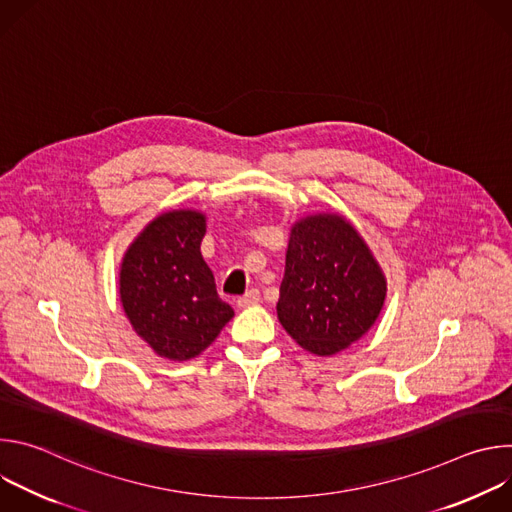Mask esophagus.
<instances>
[{
    "label": "esophagus",
    "instance_id": "34e87169",
    "mask_svg": "<svg viewBox=\"0 0 512 512\" xmlns=\"http://www.w3.org/2000/svg\"><path fill=\"white\" fill-rule=\"evenodd\" d=\"M259 300H261L259 289H249L243 298H239V300H237V308H239V310L251 308V306H255Z\"/></svg>",
    "mask_w": 512,
    "mask_h": 512
}]
</instances>
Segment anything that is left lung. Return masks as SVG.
Listing matches in <instances>:
<instances>
[{
	"label": "left lung",
	"instance_id": "obj_1",
	"mask_svg": "<svg viewBox=\"0 0 512 512\" xmlns=\"http://www.w3.org/2000/svg\"><path fill=\"white\" fill-rule=\"evenodd\" d=\"M385 298L387 277L346 216L316 212L291 225L277 318L304 350H346L373 328Z\"/></svg>",
	"mask_w": 512,
	"mask_h": 512
}]
</instances>
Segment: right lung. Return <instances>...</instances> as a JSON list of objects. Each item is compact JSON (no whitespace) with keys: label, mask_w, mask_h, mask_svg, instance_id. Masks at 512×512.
<instances>
[{"label":"right lung","mask_w":512,"mask_h":512,"mask_svg":"<svg viewBox=\"0 0 512 512\" xmlns=\"http://www.w3.org/2000/svg\"><path fill=\"white\" fill-rule=\"evenodd\" d=\"M204 235L202 210H164L131 241L119 267V298L131 328L166 360L198 356L235 316L218 298L200 253Z\"/></svg>","instance_id":"obj_1"}]
</instances>
